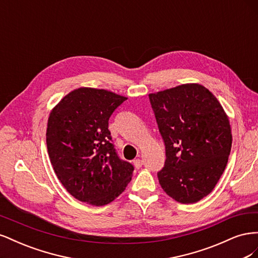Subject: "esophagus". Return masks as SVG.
I'll return each mask as SVG.
<instances>
[{"instance_id": "esophagus-1", "label": "esophagus", "mask_w": 258, "mask_h": 258, "mask_svg": "<svg viewBox=\"0 0 258 258\" xmlns=\"http://www.w3.org/2000/svg\"><path fill=\"white\" fill-rule=\"evenodd\" d=\"M134 165L136 166V168H138V169H140L142 167V165H143V161L140 159V158H137V159H135L134 160Z\"/></svg>"}]
</instances>
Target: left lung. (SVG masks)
Here are the masks:
<instances>
[{"instance_id": "left-lung-1", "label": "left lung", "mask_w": 258, "mask_h": 258, "mask_svg": "<svg viewBox=\"0 0 258 258\" xmlns=\"http://www.w3.org/2000/svg\"><path fill=\"white\" fill-rule=\"evenodd\" d=\"M166 145V162L157 173L168 196L195 204L213 190L231 150L228 116L216 97L196 83L150 93Z\"/></svg>"}]
</instances>
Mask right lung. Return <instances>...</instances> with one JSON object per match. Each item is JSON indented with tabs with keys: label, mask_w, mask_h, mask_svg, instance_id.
Listing matches in <instances>:
<instances>
[{
	"label": "right lung",
	"mask_w": 258,
	"mask_h": 258,
	"mask_svg": "<svg viewBox=\"0 0 258 258\" xmlns=\"http://www.w3.org/2000/svg\"><path fill=\"white\" fill-rule=\"evenodd\" d=\"M126 97L81 87L69 92L48 117L46 143L51 166L70 195L105 206L126 189L134 167L120 160L111 142L108 119Z\"/></svg>",
	"instance_id": "1"
}]
</instances>
